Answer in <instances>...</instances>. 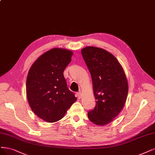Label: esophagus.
I'll use <instances>...</instances> for the list:
<instances>
[{
	"mask_svg": "<svg viewBox=\"0 0 155 155\" xmlns=\"http://www.w3.org/2000/svg\"><path fill=\"white\" fill-rule=\"evenodd\" d=\"M76 96H77V97H78L79 99H81V96H82L81 92H77V93H76Z\"/></svg>",
	"mask_w": 155,
	"mask_h": 155,
	"instance_id": "1",
	"label": "esophagus"
}]
</instances>
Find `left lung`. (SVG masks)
Instances as JSON below:
<instances>
[{"label": "left lung", "mask_w": 155, "mask_h": 155, "mask_svg": "<svg viewBox=\"0 0 155 155\" xmlns=\"http://www.w3.org/2000/svg\"><path fill=\"white\" fill-rule=\"evenodd\" d=\"M91 74L95 108L88 112L89 120L97 126L112 122L123 108L128 93L125 72L117 58L106 50L93 46L81 49Z\"/></svg>", "instance_id": "left-lung-1"}]
</instances>
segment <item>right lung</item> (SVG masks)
Masks as SVG:
<instances>
[{"mask_svg": "<svg viewBox=\"0 0 155 155\" xmlns=\"http://www.w3.org/2000/svg\"><path fill=\"white\" fill-rule=\"evenodd\" d=\"M72 55L71 50L53 48L37 58L28 72V103L34 113L45 122L61 120L77 100L68 90L63 76Z\"/></svg>", "mask_w": 155, "mask_h": 155, "instance_id": "right-lung-1", "label": "right lung"}]
</instances>
